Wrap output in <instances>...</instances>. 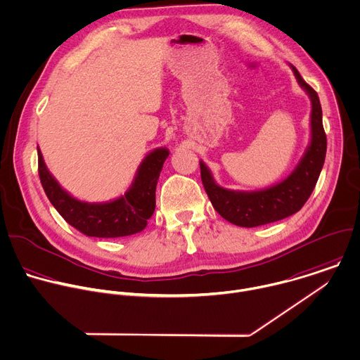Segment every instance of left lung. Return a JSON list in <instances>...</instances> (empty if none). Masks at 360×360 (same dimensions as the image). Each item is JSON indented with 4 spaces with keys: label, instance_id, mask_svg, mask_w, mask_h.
<instances>
[{
    "label": "left lung",
    "instance_id": "1",
    "mask_svg": "<svg viewBox=\"0 0 360 360\" xmlns=\"http://www.w3.org/2000/svg\"><path fill=\"white\" fill-rule=\"evenodd\" d=\"M297 83L311 100V138L309 143L295 169L280 183L256 191H236L221 187L207 165L200 160L201 180L205 193L215 211L228 222L253 228L287 218L305 204L311 195L326 153V136L322 127V110L318 94L300 76L298 70L290 65Z\"/></svg>",
    "mask_w": 360,
    "mask_h": 360
}]
</instances>
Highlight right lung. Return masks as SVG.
Here are the masks:
<instances>
[{
	"label": "right lung",
	"mask_w": 360,
	"mask_h": 360,
	"mask_svg": "<svg viewBox=\"0 0 360 360\" xmlns=\"http://www.w3.org/2000/svg\"><path fill=\"white\" fill-rule=\"evenodd\" d=\"M167 148L149 152L139 165L132 184L114 200L87 202L66 191L49 172L38 148V169L42 187L58 212L76 229L94 238H121L138 233L148 225L156 207V186Z\"/></svg>",
	"instance_id": "add662e5"
}]
</instances>
